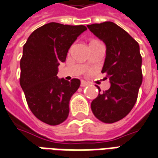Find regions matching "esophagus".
<instances>
[{
	"label": "esophagus",
	"mask_w": 158,
	"mask_h": 158,
	"mask_svg": "<svg viewBox=\"0 0 158 158\" xmlns=\"http://www.w3.org/2000/svg\"><path fill=\"white\" fill-rule=\"evenodd\" d=\"M88 85H89V83L86 82V81H84V80H82V81H81V85H81V87H85V86H87Z\"/></svg>",
	"instance_id": "1"
}]
</instances>
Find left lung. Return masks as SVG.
<instances>
[{
    "mask_svg": "<svg viewBox=\"0 0 158 158\" xmlns=\"http://www.w3.org/2000/svg\"><path fill=\"white\" fill-rule=\"evenodd\" d=\"M87 27L105 44L102 73L108 75L111 85L109 90L98 94L90 108L98 120L114 123L125 117L137 101L143 79L139 45L113 22L92 24ZM97 87L100 92V88Z\"/></svg>",
    "mask_w": 158,
    "mask_h": 158,
    "instance_id": "1",
    "label": "left lung"
}]
</instances>
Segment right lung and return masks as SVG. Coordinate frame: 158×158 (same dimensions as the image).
<instances>
[{
    "instance_id": "add662e5",
    "label": "right lung",
    "mask_w": 158,
    "mask_h": 158,
    "mask_svg": "<svg viewBox=\"0 0 158 158\" xmlns=\"http://www.w3.org/2000/svg\"><path fill=\"white\" fill-rule=\"evenodd\" d=\"M85 25L51 22L35 30L23 47L20 60V85L33 114L50 126L59 125L68 118L69 101L80 85L57 77L58 67L67 58L68 49Z\"/></svg>"
}]
</instances>
